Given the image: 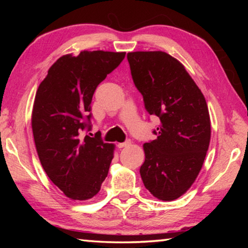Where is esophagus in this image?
<instances>
[{
    "mask_svg": "<svg viewBox=\"0 0 248 248\" xmlns=\"http://www.w3.org/2000/svg\"><path fill=\"white\" fill-rule=\"evenodd\" d=\"M130 144H131V141H130V140H127L125 142H123V143H118V148H119V149L127 148V146H129Z\"/></svg>",
    "mask_w": 248,
    "mask_h": 248,
    "instance_id": "1",
    "label": "esophagus"
}]
</instances>
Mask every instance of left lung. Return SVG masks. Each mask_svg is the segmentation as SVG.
Instances as JSON below:
<instances>
[{
	"label": "left lung",
	"instance_id": "left-lung-1",
	"mask_svg": "<svg viewBox=\"0 0 248 248\" xmlns=\"http://www.w3.org/2000/svg\"><path fill=\"white\" fill-rule=\"evenodd\" d=\"M127 58L146 111L159 119L153 131L157 138L143 145L142 182L157 199L175 200L194 184L207 154V103L184 65L166 52H129Z\"/></svg>",
	"mask_w": 248,
	"mask_h": 248
}]
</instances>
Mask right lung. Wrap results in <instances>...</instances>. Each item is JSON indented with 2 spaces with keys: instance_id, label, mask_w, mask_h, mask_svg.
Instances as JSON below:
<instances>
[{
  "instance_id": "obj_1",
  "label": "right lung",
  "mask_w": 248,
  "mask_h": 248,
  "mask_svg": "<svg viewBox=\"0 0 248 248\" xmlns=\"http://www.w3.org/2000/svg\"><path fill=\"white\" fill-rule=\"evenodd\" d=\"M124 56L102 50L66 54L51 65L37 90L31 115L37 153L48 177L73 200L94 197L108 175L114 145L84 131L92 129L96 87Z\"/></svg>"
}]
</instances>
